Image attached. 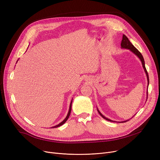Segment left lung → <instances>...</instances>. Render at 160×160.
Masks as SVG:
<instances>
[{"label":"left lung","instance_id":"1","mask_svg":"<svg viewBox=\"0 0 160 160\" xmlns=\"http://www.w3.org/2000/svg\"><path fill=\"white\" fill-rule=\"evenodd\" d=\"M121 48H122L129 49L130 50H131V51H132L133 54H135L140 59V60L141 61V63H142V67H143L144 71H145V73H146V75H147V81H148V84H149L148 74L147 71V69H146V68H145L144 58H143V57H142V54H141V52L139 51V50H138L135 47H134V46L131 43V42L129 41L128 38L127 36H126L124 34L122 36V41H121ZM147 97H148V91H147ZM97 110H98V113H99L100 115H101V117H102L104 119H106V120H107V121H111V122H115V121H112V120H111V119H109L106 118V117H104L101 113H100V112H99V110H98V109H97ZM129 121V119H128V120H127V121H121V122H127V121Z\"/></svg>","mask_w":160,"mask_h":160}]
</instances>
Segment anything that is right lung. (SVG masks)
Masks as SVG:
<instances>
[{
	"label": "right lung",
	"instance_id": "obj_1",
	"mask_svg": "<svg viewBox=\"0 0 160 160\" xmlns=\"http://www.w3.org/2000/svg\"><path fill=\"white\" fill-rule=\"evenodd\" d=\"M72 100H71V104H70V107H69V112H68V113H67V117H65V119L62 121V122H61L60 124H58V125H56V126H54V127H53L52 128H57V127H60V126H62V125H63L66 121H67V120L69 119V115H70V114H71V105H72Z\"/></svg>",
	"mask_w": 160,
	"mask_h": 160
}]
</instances>
